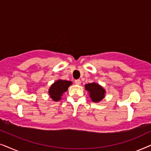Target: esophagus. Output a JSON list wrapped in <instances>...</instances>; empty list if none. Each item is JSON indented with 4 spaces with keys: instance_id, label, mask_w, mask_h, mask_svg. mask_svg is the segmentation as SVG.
I'll return each mask as SVG.
<instances>
[{
    "instance_id": "1",
    "label": "esophagus",
    "mask_w": 151,
    "mask_h": 151,
    "mask_svg": "<svg viewBox=\"0 0 151 151\" xmlns=\"http://www.w3.org/2000/svg\"><path fill=\"white\" fill-rule=\"evenodd\" d=\"M74 83L76 84V85H80L81 84V81H80L79 79H77L74 81Z\"/></svg>"
}]
</instances>
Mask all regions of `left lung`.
<instances>
[{"instance_id": "left-lung-1", "label": "left lung", "mask_w": 151, "mask_h": 151, "mask_svg": "<svg viewBox=\"0 0 151 151\" xmlns=\"http://www.w3.org/2000/svg\"><path fill=\"white\" fill-rule=\"evenodd\" d=\"M85 89L88 91L90 97L93 102H99L101 101L105 96L106 90L101 86L96 83H88L85 85Z\"/></svg>"}]
</instances>
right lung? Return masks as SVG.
Returning a JSON list of instances; mask_svg holds the SVG:
<instances>
[{
  "mask_svg": "<svg viewBox=\"0 0 151 151\" xmlns=\"http://www.w3.org/2000/svg\"><path fill=\"white\" fill-rule=\"evenodd\" d=\"M72 82L65 80H57L55 81L49 89V94L53 101H58L61 99V96L68 89Z\"/></svg>",
  "mask_w": 151,
  "mask_h": 151,
  "instance_id": "1",
  "label": "right lung"
}]
</instances>
